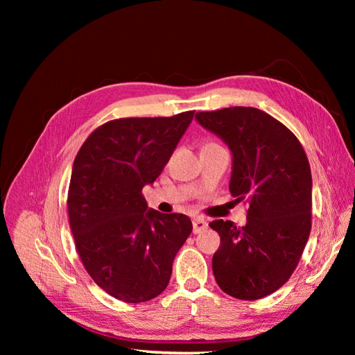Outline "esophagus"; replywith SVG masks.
<instances>
[{"label":"esophagus","instance_id":"obj_1","mask_svg":"<svg viewBox=\"0 0 355 355\" xmlns=\"http://www.w3.org/2000/svg\"><path fill=\"white\" fill-rule=\"evenodd\" d=\"M192 225H193V233H200L207 229V221L202 220V218H193Z\"/></svg>","mask_w":355,"mask_h":355}]
</instances>
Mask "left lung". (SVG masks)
<instances>
[{"instance_id": "left-lung-1", "label": "left lung", "mask_w": 355, "mask_h": 355, "mask_svg": "<svg viewBox=\"0 0 355 355\" xmlns=\"http://www.w3.org/2000/svg\"><path fill=\"white\" fill-rule=\"evenodd\" d=\"M197 122L233 155L229 189L247 198V224L216 220L221 238L212 259L216 284L241 300L266 297L288 281L311 232V169L296 135L252 107L201 111Z\"/></svg>"}]
</instances>
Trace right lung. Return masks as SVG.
<instances>
[{"mask_svg": "<svg viewBox=\"0 0 355 355\" xmlns=\"http://www.w3.org/2000/svg\"><path fill=\"white\" fill-rule=\"evenodd\" d=\"M193 112L111 120L74 158L67 198L74 244L93 281L126 304L164 291L192 232L189 216L148 209L141 189L160 175Z\"/></svg>", "mask_w": 355, "mask_h": 355, "instance_id": "add662e5", "label": "right lung"}]
</instances>
